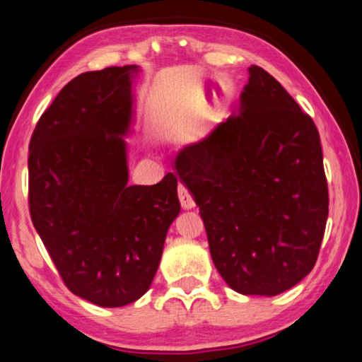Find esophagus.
Returning a JSON list of instances; mask_svg holds the SVG:
<instances>
[{"instance_id": "34e87169", "label": "esophagus", "mask_w": 362, "mask_h": 362, "mask_svg": "<svg viewBox=\"0 0 362 362\" xmlns=\"http://www.w3.org/2000/svg\"><path fill=\"white\" fill-rule=\"evenodd\" d=\"M179 199H180L182 207H183V209H185V211L193 209V207H194L193 196L189 194V192H188L185 185H179Z\"/></svg>"}]
</instances>
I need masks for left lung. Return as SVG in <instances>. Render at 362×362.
<instances>
[{"instance_id": "1", "label": "left lung", "mask_w": 362, "mask_h": 362, "mask_svg": "<svg viewBox=\"0 0 362 362\" xmlns=\"http://www.w3.org/2000/svg\"><path fill=\"white\" fill-rule=\"evenodd\" d=\"M240 115L182 148L175 169L199 206L220 276L273 297L313 269L329 214L320 134L269 73L249 66Z\"/></svg>"}]
</instances>
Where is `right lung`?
I'll use <instances>...</instances> for the list:
<instances>
[{"label": "right lung", "instance_id": "obj_1", "mask_svg": "<svg viewBox=\"0 0 362 362\" xmlns=\"http://www.w3.org/2000/svg\"><path fill=\"white\" fill-rule=\"evenodd\" d=\"M137 65L88 71L60 90L30 140V216L66 287L118 308L150 289L170 223L177 177L129 185L127 144Z\"/></svg>", "mask_w": 362, "mask_h": 362}]
</instances>
